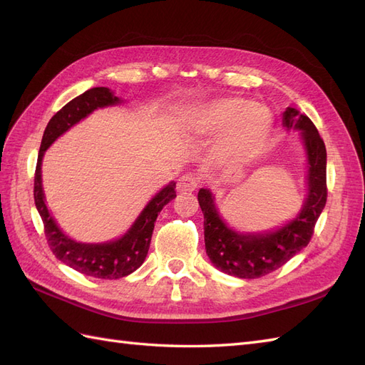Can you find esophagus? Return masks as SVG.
<instances>
[{"instance_id":"esophagus-1","label":"esophagus","mask_w":365,"mask_h":365,"mask_svg":"<svg viewBox=\"0 0 365 365\" xmlns=\"http://www.w3.org/2000/svg\"><path fill=\"white\" fill-rule=\"evenodd\" d=\"M197 184H200V180L193 173H185L178 180L176 185H178L180 192H193L197 189Z\"/></svg>"}]
</instances>
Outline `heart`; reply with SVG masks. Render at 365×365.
I'll return each instance as SVG.
<instances>
[{"mask_svg":"<svg viewBox=\"0 0 365 365\" xmlns=\"http://www.w3.org/2000/svg\"><path fill=\"white\" fill-rule=\"evenodd\" d=\"M190 125L201 132L228 129L219 143V152L247 161L257 157L267 146L272 115L268 108L248 98H224L196 108L190 115Z\"/></svg>","mask_w":365,"mask_h":365,"instance_id":"heart-1","label":"heart"}]
</instances>
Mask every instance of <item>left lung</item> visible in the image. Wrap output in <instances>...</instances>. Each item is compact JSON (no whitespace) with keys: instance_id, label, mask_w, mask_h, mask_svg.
Returning <instances> with one entry per match:
<instances>
[{"instance_id":"obj_1","label":"left lung","mask_w":365,"mask_h":365,"mask_svg":"<svg viewBox=\"0 0 365 365\" xmlns=\"http://www.w3.org/2000/svg\"><path fill=\"white\" fill-rule=\"evenodd\" d=\"M286 129L302 130L300 135L307 155V196L292 220L268 233H239L230 228L215 205L208 189L197 193L204 213V237L207 256L217 269L239 279H259L292 259L307 247L317 220L327 200L326 146L315 125L295 108L283 113Z\"/></svg>"}]
</instances>
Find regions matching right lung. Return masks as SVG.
<instances>
[{
  "instance_id": "right-lung-1",
  "label": "right lung",
  "mask_w": 365,
  "mask_h": 365,
  "mask_svg": "<svg viewBox=\"0 0 365 365\" xmlns=\"http://www.w3.org/2000/svg\"><path fill=\"white\" fill-rule=\"evenodd\" d=\"M120 102V98L114 96L109 88L97 86L73 98L51 117L42 135L35 172V190H33L35 204L43 222V233H46L48 247L54 256L76 271L105 280L126 277L141 267L148 256L158 213L176 196V184L172 181L153 196L143 208L135 222L121 237L105 242V244H82V242H76L65 235L50 215L42 190L41 165L43 153L63 132H67L82 118L90 115L94 109L118 105Z\"/></svg>"
}]
</instances>
